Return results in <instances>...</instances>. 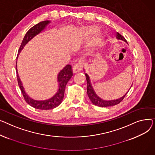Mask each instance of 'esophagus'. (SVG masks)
Segmentation results:
<instances>
[{
    "instance_id": "1",
    "label": "esophagus",
    "mask_w": 155,
    "mask_h": 155,
    "mask_svg": "<svg viewBox=\"0 0 155 155\" xmlns=\"http://www.w3.org/2000/svg\"><path fill=\"white\" fill-rule=\"evenodd\" d=\"M81 68H82L81 64V63H77L73 66V68H72V71H73L74 74H76V73H77V72H79L81 71Z\"/></svg>"
}]
</instances>
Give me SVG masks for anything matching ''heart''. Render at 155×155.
I'll return each mask as SVG.
<instances>
[{"instance_id": "1", "label": "heart", "mask_w": 155, "mask_h": 155, "mask_svg": "<svg viewBox=\"0 0 155 155\" xmlns=\"http://www.w3.org/2000/svg\"><path fill=\"white\" fill-rule=\"evenodd\" d=\"M99 30V27L97 25H89L84 27L80 31L81 35L84 38H88ZM103 41V36L101 34H96L89 39L87 44V47L90 51L96 50Z\"/></svg>"}]
</instances>
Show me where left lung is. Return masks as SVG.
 Wrapping results in <instances>:
<instances>
[{
    "instance_id": "8db88e82",
    "label": "left lung",
    "mask_w": 155,
    "mask_h": 155,
    "mask_svg": "<svg viewBox=\"0 0 155 155\" xmlns=\"http://www.w3.org/2000/svg\"><path fill=\"white\" fill-rule=\"evenodd\" d=\"M116 38L117 39H120L121 41H123L126 42H127L126 40L125 39V38L122 36L121 34H120L118 32H117L116 34ZM86 81H87V96L90 99V101H91V103L96 105L97 106L99 107H108V106H114L116 105L117 104H119L121 101H123V99H124V97H125V96L127 94V93H128L129 90L130 89V88L131 87V86L130 87V88L129 89V90L123 96L121 97L119 99H114V100H110V101H106V100H104L101 98H100L95 93V91H94V89L91 85V83L90 81V78L89 77V76L86 73Z\"/></svg>"
}]
</instances>
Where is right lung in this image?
Returning a JSON list of instances; mask_svg holds the SVG:
<instances>
[{"label": "right lung", "instance_id": "right-lung-1", "mask_svg": "<svg viewBox=\"0 0 155 155\" xmlns=\"http://www.w3.org/2000/svg\"><path fill=\"white\" fill-rule=\"evenodd\" d=\"M50 22H51L49 21H44L41 22L35 25L32 27H31V28L27 31V32L25 34L24 38L22 41L19 49L18 51V55L17 57V59L18 56H19V54H20L21 51L23 49L25 45L28 43V42L30 41L34 37H35L36 35L41 33ZM15 68H16V73H17L18 84H19V86L21 90V92L23 94L25 101L27 104H29L30 106H31L32 107L35 109H38V110H52V109L58 107L62 103L64 98V91H65L66 86L68 83V82L72 76V67L71 65H69V64L66 65L59 72L58 76L59 89L58 90L57 93L52 97L46 100H42V101H37V100H34L27 95V94L25 92L24 88L22 86V83L19 78V74H18L17 69V62H16Z\"/></svg>", "mask_w": 155, "mask_h": 155}]
</instances>
